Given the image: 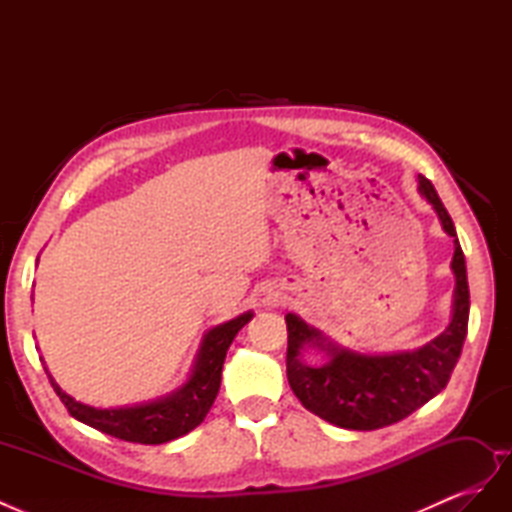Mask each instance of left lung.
I'll use <instances>...</instances> for the list:
<instances>
[{
    "instance_id": "8db88e82",
    "label": "left lung",
    "mask_w": 512,
    "mask_h": 512,
    "mask_svg": "<svg viewBox=\"0 0 512 512\" xmlns=\"http://www.w3.org/2000/svg\"><path fill=\"white\" fill-rule=\"evenodd\" d=\"M418 190L438 211L448 235L455 237L453 271L457 277L455 312L448 329L427 346L397 354H361L337 348L320 331L294 314L286 316L288 352L286 374L292 393L303 408L337 427L371 431L399 423L414 410L425 406L451 380L468 333L470 288L466 258L451 215L429 179H418ZM303 345H318L330 352V361L320 368L300 363Z\"/></svg>"
}]
</instances>
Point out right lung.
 <instances>
[{
    "mask_svg": "<svg viewBox=\"0 0 512 512\" xmlns=\"http://www.w3.org/2000/svg\"><path fill=\"white\" fill-rule=\"evenodd\" d=\"M252 316V312H247L235 320L211 329L203 339V346H200L190 380L185 382L177 393L158 401H151V404L117 410L91 408L66 395L51 376L49 380L57 397L61 399V404L68 408V412L76 421L126 442L164 444L185 436V433L205 421V416L211 410L213 401L220 391L226 352L232 344V339H235V335L252 320Z\"/></svg>",
    "mask_w": 512,
    "mask_h": 512,
    "instance_id": "1",
    "label": "right lung"
}]
</instances>
